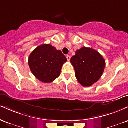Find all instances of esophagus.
Listing matches in <instances>:
<instances>
[{
    "instance_id": "obj_1",
    "label": "esophagus",
    "mask_w": 128,
    "mask_h": 128,
    "mask_svg": "<svg viewBox=\"0 0 128 128\" xmlns=\"http://www.w3.org/2000/svg\"><path fill=\"white\" fill-rule=\"evenodd\" d=\"M66 57H67V60H68V61H70V59H71V56H70V55H67Z\"/></svg>"
}]
</instances>
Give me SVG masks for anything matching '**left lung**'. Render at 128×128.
<instances>
[{"instance_id": "obj_1", "label": "left lung", "mask_w": 128, "mask_h": 128, "mask_svg": "<svg viewBox=\"0 0 128 128\" xmlns=\"http://www.w3.org/2000/svg\"><path fill=\"white\" fill-rule=\"evenodd\" d=\"M74 68L75 75L83 86L89 87L100 79L106 66L105 60L98 51L82 47L76 50L70 60Z\"/></svg>"}]
</instances>
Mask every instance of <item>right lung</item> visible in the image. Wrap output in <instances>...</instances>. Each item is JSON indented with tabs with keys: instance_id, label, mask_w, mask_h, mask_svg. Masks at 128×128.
Wrapping results in <instances>:
<instances>
[{
	"instance_id": "obj_1",
	"label": "right lung",
	"mask_w": 128,
	"mask_h": 128,
	"mask_svg": "<svg viewBox=\"0 0 128 128\" xmlns=\"http://www.w3.org/2000/svg\"><path fill=\"white\" fill-rule=\"evenodd\" d=\"M67 58L60 50L49 44L37 47L28 58L31 72L38 80L50 83L60 76L63 64Z\"/></svg>"
}]
</instances>
